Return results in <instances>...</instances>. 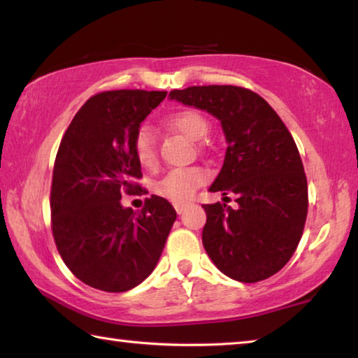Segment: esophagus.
<instances>
[{"mask_svg": "<svg viewBox=\"0 0 358 358\" xmlns=\"http://www.w3.org/2000/svg\"><path fill=\"white\" fill-rule=\"evenodd\" d=\"M173 207H175V211H177L178 215H181L183 213V211L187 208V203H173Z\"/></svg>", "mask_w": 358, "mask_h": 358, "instance_id": "esophagus-1", "label": "esophagus"}]
</instances>
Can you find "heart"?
I'll use <instances>...</instances> for the list:
<instances>
[{"label":"heart","mask_w":358,"mask_h":358,"mask_svg":"<svg viewBox=\"0 0 358 358\" xmlns=\"http://www.w3.org/2000/svg\"><path fill=\"white\" fill-rule=\"evenodd\" d=\"M169 124L172 128L183 132L186 137L192 141H199L208 132V121L201 112L185 108L178 110L169 117ZM132 151H134L136 159L142 167L151 169L157 162V151L153 131L150 126L142 124L136 131L132 137ZM210 178L208 171L203 167H180L172 169L171 172L164 175L159 181H156L155 192L157 196L167 199L173 203H183L191 201L199 187L207 183Z\"/></svg>","instance_id":"b5f03b06"}]
</instances>
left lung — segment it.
I'll return each mask as SVG.
<instances>
[{"mask_svg": "<svg viewBox=\"0 0 358 358\" xmlns=\"http://www.w3.org/2000/svg\"><path fill=\"white\" fill-rule=\"evenodd\" d=\"M169 96L215 115L227 141L210 191L237 194L238 207L203 205L205 251L235 281L273 276L295 252L308 215L306 175L294 137L268 102L248 88L205 85Z\"/></svg>", "mask_w": 358, "mask_h": 358, "instance_id": "obj_1", "label": "left lung"}]
</instances>
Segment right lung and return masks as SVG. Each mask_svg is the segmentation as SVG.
<instances>
[{
  "instance_id": "obj_1",
  "label": "right lung",
  "mask_w": 358,
  "mask_h": 358,
  "mask_svg": "<svg viewBox=\"0 0 358 358\" xmlns=\"http://www.w3.org/2000/svg\"><path fill=\"white\" fill-rule=\"evenodd\" d=\"M167 92L115 90L90 98L59 143L50 189L52 232L78 280L104 292H126L155 270L177 213L166 199L141 211L121 205L138 194L141 164L132 137Z\"/></svg>"
}]
</instances>
